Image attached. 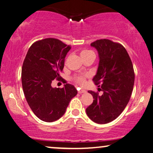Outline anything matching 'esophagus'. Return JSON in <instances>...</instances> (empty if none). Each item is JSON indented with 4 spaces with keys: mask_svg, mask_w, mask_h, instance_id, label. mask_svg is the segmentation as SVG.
I'll use <instances>...</instances> for the list:
<instances>
[{
    "mask_svg": "<svg viewBox=\"0 0 153 153\" xmlns=\"http://www.w3.org/2000/svg\"><path fill=\"white\" fill-rule=\"evenodd\" d=\"M86 91L84 89H81L78 90V93H79V94H82V93H86Z\"/></svg>",
    "mask_w": 153,
    "mask_h": 153,
    "instance_id": "esophagus-1",
    "label": "esophagus"
}]
</instances>
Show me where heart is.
<instances>
[{"label": "heart", "mask_w": 153, "mask_h": 153, "mask_svg": "<svg viewBox=\"0 0 153 153\" xmlns=\"http://www.w3.org/2000/svg\"><path fill=\"white\" fill-rule=\"evenodd\" d=\"M90 54H93L92 51H88V50H84L81 52L80 53V55H81V57H83V56L89 55ZM75 80L77 83L81 84V85H84L85 84V77L83 76H77L75 78Z\"/></svg>", "instance_id": "b5f03b06"}]
</instances>
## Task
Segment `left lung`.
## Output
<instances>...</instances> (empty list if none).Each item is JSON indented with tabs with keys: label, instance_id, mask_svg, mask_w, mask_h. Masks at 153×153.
<instances>
[{
	"label": "left lung",
	"instance_id": "left-lung-1",
	"mask_svg": "<svg viewBox=\"0 0 153 153\" xmlns=\"http://www.w3.org/2000/svg\"><path fill=\"white\" fill-rule=\"evenodd\" d=\"M90 46L97 49L99 57L97 74L92 80L96 85L102 84L100 89L102 94L88 91L94 100L87 107L86 114L94 122L105 124L118 117L128 105L135 75L128 52L120 44L101 39Z\"/></svg>",
	"mask_w": 153,
	"mask_h": 153
}]
</instances>
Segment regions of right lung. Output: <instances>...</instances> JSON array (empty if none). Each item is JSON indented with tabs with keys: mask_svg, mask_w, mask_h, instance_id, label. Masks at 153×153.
Returning a JSON list of instances; mask_svg holds the SVG:
<instances>
[{
	"mask_svg": "<svg viewBox=\"0 0 153 153\" xmlns=\"http://www.w3.org/2000/svg\"><path fill=\"white\" fill-rule=\"evenodd\" d=\"M70 49V46L57 39L46 38L30 46L23 63L25 97L33 113L46 122L60 119L77 95V90L71 84H65L63 88L51 86L53 80L61 79L65 58Z\"/></svg>",
	"mask_w": 153,
	"mask_h": 153,
	"instance_id": "right-lung-1",
	"label": "right lung"
}]
</instances>
